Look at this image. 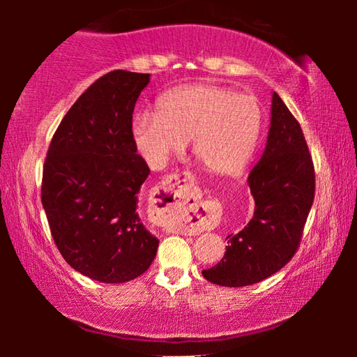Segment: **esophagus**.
I'll use <instances>...</instances> for the list:
<instances>
[{
	"label": "esophagus",
	"instance_id": "obj_1",
	"mask_svg": "<svg viewBox=\"0 0 357 357\" xmlns=\"http://www.w3.org/2000/svg\"><path fill=\"white\" fill-rule=\"evenodd\" d=\"M154 209L159 213V224L178 222L185 232L197 234L192 218L198 216L199 193L190 175H170L154 192Z\"/></svg>",
	"mask_w": 357,
	"mask_h": 357
}]
</instances>
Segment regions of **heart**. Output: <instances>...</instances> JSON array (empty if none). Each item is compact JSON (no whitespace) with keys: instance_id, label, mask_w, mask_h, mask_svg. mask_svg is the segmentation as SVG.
Returning a JSON list of instances; mask_svg holds the SVG:
<instances>
[{"instance_id":"heart-1","label":"heart","mask_w":357,"mask_h":357,"mask_svg":"<svg viewBox=\"0 0 357 357\" xmlns=\"http://www.w3.org/2000/svg\"><path fill=\"white\" fill-rule=\"evenodd\" d=\"M158 114L139 112L131 138L151 167H162L192 143V153L213 174L232 175L245 167L261 131V107L255 97L226 87H175L158 99Z\"/></svg>"}]
</instances>
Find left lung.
<instances>
[{"instance_id":"1","label":"left lung","mask_w":357,"mask_h":357,"mask_svg":"<svg viewBox=\"0 0 357 357\" xmlns=\"http://www.w3.org/2000/svg\"><path fill=\"white\" fill-rule=\"evenodd\" d=\"M255 213L236 236H227L224 258L203 270L209 282L243 287L280 271L294 257L314 203L315 174L301 125L273 92L266 146L247 178Z\"/></svg>"}]
</instances>
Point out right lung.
<instances>
[{
	"label": "right lung",
	"mask_w": 357,
	"mask_h": 357,
	"mask_svg": "<svg viewBox=\"0 0 357 357\" xmlns=\"http://www.w3.org/2000/svg\"><path fill=\"white\" fill-rule=\"evenodd\" d=\"M151 75L110 71L77 99L48 148L42 204L68 265L91 280L119 284L143 275L159 241L138 214L149 175L136 153L131 120Z\"/></svg>",
	"instance_id": "obj_1"
}]
</instances>
